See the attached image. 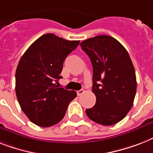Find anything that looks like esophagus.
<instances>
[{
	"label": "esophagus",
	"instance_id": "34e87169",
	"mask_svg": "<svg viewBox=\"0 0 153 153\" xmlns=\"http://www.w3.org/2000/svg\"><path fill=\"white\" fill-rule=\"evenodd\" d=\"M83 93H84V90H83V89H80V90H78V91H77V95L79 97V96H81V95H82Z\"/></svg>",
	"mask_w": 153,
	"mask_h": 153
}]
</instances>
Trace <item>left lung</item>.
Segmentation results:
<instances>
[{"mask_svg": "<svg viewBox=\"0 0 153 153\" xmlns=\"http://www.w3.org/2000/svg\"><path fill=\"white\" fill-rule=\"evenodd\" d=\"M93 66L96 105L85 110L97 123L111 126L123 119L133 106L137 82L128 52L115 38L98 35L81 42Z\"/></svg>", "mask_w": 153, "mask_h": 153, "instance_id": "left-lung-1", "label": "left lung"}]
</instances>
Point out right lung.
I'll return each mask as SVG.
<instances>
[{
  "mask_svg": "<svg viewBox=\"0 0 153 153\" xmlns=\"http://www.w3.org/2000/svg\"><path fill=\"white\" fill-rule=\"evenodd\" d=\"M53 33L41 36L27 48L16 72L17 100L25 115L42 127L56 125L63 120L75 91L56 85L64 59L79 45Z\"/></svg>",
  "mask_w": 153,
  "mask_h": 153,
  "instance_id": "obj_1",
  "label": "right lung"
}]
</instances>
